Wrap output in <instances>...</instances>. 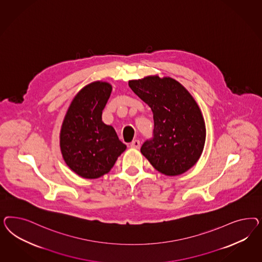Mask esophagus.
Listing matches in <instances>:
<instances>
[{"label": "esophagus", "instance_id": "1", "mask_svg": "<svg viewBox=\"0 0 262 262\" xmlns=\"http://www.w3.org/2000/svg\"><path fill=\"white\" fill-rule=\"evenodd\" d=\"M129 146H130V148H133V149H139L140 146H141V144H140L139 140H134L133 142L130 143Z\"/></svg>", "mask_w": 262, "mask_h": 262}]
</instances>
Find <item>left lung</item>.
<instances>
[{
	"label": "left lung",
	"instance_id": "obj_1",
	"mask_svg": "<svg viewBox=\"0 0 262 262\" xmlns=\"http://www.w3.org/2000/svg\"><path fill=\"white\" fill-rule=\"evenodd\" d=\"M128 86L154 114V138L143 144L141 154L165 176L188 171L201 158L206 143V124L195 99L170 77L132 79Z\"/></svg>",
	"mask_w": 262,
	"mask_h": 262
}]
</instances>
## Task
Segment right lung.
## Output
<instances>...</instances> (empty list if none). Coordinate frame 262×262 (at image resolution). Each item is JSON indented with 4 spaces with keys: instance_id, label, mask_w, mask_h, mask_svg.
Listing matches in <instances>:
<instances>
[{
    "instance_id": "obj_1",
    "label": "right lung",
    "mask_w": 262,
    "mask_h": 262,
    "mask_svg": "<svg viewBox=\"0 0 262 262\" xmlns=\"http://www.w3.org/2000/svg\"><path fill=\"white\" fill-rule=\"evenodd\" d=\"M107 81H93L74 97L65 114L59 134L60 151L67 166L84 179L107 174L127 149L113 127L102 121L111 96Z\"/></svg>"
}]
</instances>
